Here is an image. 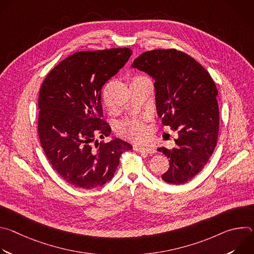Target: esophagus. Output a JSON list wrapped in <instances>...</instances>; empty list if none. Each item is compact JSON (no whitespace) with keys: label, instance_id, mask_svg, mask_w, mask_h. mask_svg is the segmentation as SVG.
Here are the masks:
<instances>
[{"label":"esophagus","instance_id":"34e87169","mask_svg":"<svg viewBox=\"0 0 254 254\" xmlns=\"http://www.w3.org/2000/svg\"><path fill=\"white\" fill-rule=\"evenodd\" d=\"M133 150L141 153H147V154H154L156 152L155 148L153 147H142V146H134Z\"/></svg>","mask_w":254,"mask_h":254}]
</instances>
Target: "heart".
I'll return each instance as SVG.
<instances>
[{
	"mask_svg": "<svg viewBox=\"0 0 254 254\" xmlns=\"http://www.w3.org/2000/svg\"><path fill=\"white\" fill-rule=\"evenodd\" d=\"M147 76L136 75L131 78V84L147 79ZM119 132L121 135L129 138L134 141H138L144 138L147 134V127L144 122L138 118H132L125 121L119 127Z\"/></svg>",
	"mask_w": 254,
	"mask_h": 254,
	"instance_id": "b5f03b06",
	"label": "heart"
}]
</instances>
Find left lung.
<instances>
[{"mask_svg": "<svg viewBox=\"0 0 254 254\" xmlns=\"http://www.w3.org/2000/svg\"><path fill=\"white\" fill-rule=\"evenodd\" d=\"M131 66L155 79L158 116L179 135L174 149H158L170 163L162 179L174 185L187 183L201 172L217 144L218 90L200 63L177 49L143 52Z\"/></svg>", "mask_w": 254, "mask_h": 254, "instance_id": "8db88e82", "label": "left lung"}]
</instances>
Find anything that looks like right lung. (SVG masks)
<instances>
[{
    "instance_id": "right-lung-1",
    "label": "right lung",
    "mask_w": 254,
    "mask_h": 254,
    "mask_svg": "<svg viewBox=\"0 0 254 254\" xmlns=\"http://www.w3.org/2000/svg\"><path fill=\"white\" fill-rule=\"evenodd\" d=\"M129 48L75 52L44 79L38 98V134L54 171L67 183L90 190L110 181L125 151L119 138L94 141L112 132L102 119L101 88L127 62Z\"/></svg>"
}]
</instances>
